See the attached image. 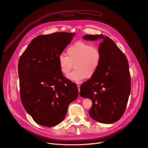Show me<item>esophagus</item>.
Returning a JSON list of instances; mask_svg holds the SVG:
<instances>
[{"label":"esophagus","mask_w":148,"mask_h":148,"mask_svg":"<svg viewBox=\"0 0 148 148\" xmlns=\"http://www.w3.org/2000/svg\"><path fill=\"white\" fill-rule=\"evenodd\" d=\"M77 88H78L79 92H80V85H77ZM79 97H80V95H79Z\"/></svg>","instance_id":"34e87169"}]
</instances>
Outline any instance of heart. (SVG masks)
Returning a JSON list of instances; mask_svg holds the SVG:
<instances>
[{
  "mask_svg": "<svg viewBox=\"0 0 148 148\" xmlns=\"http://www.w3.org/2000/svg\"><path fill=\"white\" fill-rule=\"evenodd\" d=\"M102 59L99 49L91 44L77 41L66 49V56L61 54L58 58V63L61 73L67 76L74 65L75 70L67 77L79 82L86 77L93 76L97 72Z\"/></svg>",
  "mask_w": 148,
  "mask_h": 148,
  "instance_id": "heart-1",
  "label": "heart"
}]
</instances>
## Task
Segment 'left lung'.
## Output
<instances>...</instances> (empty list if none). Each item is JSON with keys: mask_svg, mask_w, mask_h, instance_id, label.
<instances>
[{"mask_svg": "<svg viewBox=\"0 0 148 148\" xmlns=\"http://www.w3.org/2000/svg\"><path fill=\"white\" fill-rule=\"evenodd\" d=\"M86 40L102 39V59L95 74L80 87V95L92 100L89 114L95 121L110 124L118 121L126 108L131 78L126 56L115 42L103 35H85Z\"/></svg>", "mask_w": 148, "mask_h": 148, "instance_id": "1", "label": "left lung"}]
</instances>
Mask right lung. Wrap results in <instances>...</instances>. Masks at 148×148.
Returning a JSON list of instances; mask_svg holds the SVG:
<instances>
[{
	"label": "right lung",
	"mask_w": 148,
	"mask_h": 148,
	"mask_svg": "<svg viewBox=\"0 0 148 148\" xmlns=\"http://www.w3.org/2000/svg\"><path fill=\"white\" fill-rule=\"evenodd\" d=\"M75 33L54 32L34 38L18 62L20 97L38 124L53 127L64 119L78 96L77 85L60 71L58 58Z\"/></svg>",
	"instance_id": "add662e5"
}]
</instances>
